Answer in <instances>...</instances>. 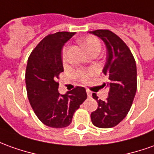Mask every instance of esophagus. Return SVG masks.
<instances>
[{"instance_id": "1", "label": "esophagus", "mask_w": 154, "mask_h": 154, "mask_svg": "<svg viewBox=\"0 0 154 154\" xmlns=\"http://www.w3.org/2000/svg\"><path fill=\"white\" fill-rule=\"evenodd\" d=\"M86 93H87V95H88V97H91V95H92V92H91L89 89H86Z\"/></svg>"}]
</instances>
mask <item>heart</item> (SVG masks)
Instances as JSON below:
<instances>
[{"label":"heart","mask_w":154,"mask_h":154,"mask_svg":"<svg viewBox=\"0 0 154 154\" xmlns=\"http://www.w3.org/2000/svg\"><path fill=\"white\" fill-rule=\"evenodd\" d=\"M80 43L82 46L85 48L88 54H91L93 51H100V43L98 39L92 37V36H88L85 37L80 41ZM62 61L63 63L68 62V49L67 47H64L62 51ZM95 75V71L93 69H80L75 71V77L81 83H87L88 81Z\"/></svg>","instance_id":"heart-1"}]
</instances>
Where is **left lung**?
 <instances>
[{
	"label": "left lung",
	"mask_w": 154,
	"mask_h": 154,
	"mask_svg": "<svg viewBox=\"0 0 154 154\" xmlns=\"http://www.w3.org/2000/svg\"><path fill=\"white\" fill-rule=\"evenodd\" d=\"M90 32L106 43L107 58L103 73L109 79L103 85L109 87L107 99L101 100L92 94L98 108L91 113V122L97 128H113L126 117L133 102L137 86L135 59L128 45L113 32L99 29Z\"/></svg>",
	"instance_id": "obj_1"
}]
</instances>
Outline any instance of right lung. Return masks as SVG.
<instances>
[{
  "instance_id": "add662e5",
  "label": "right lung",
  "mask_w": 154,
  "mask_h": 154,
  "mask_svg": "<svg viewBox=\"0 0 154 154\" xmlns=\"http://www.w3.org/2000/svg\"><path fill=\"white\" fill-rule=\"evenodd\" d=\"M75 32H58L48 34L36 46L27 60L26 86L32 110L48 127L63 128L72 122L75 111L87 98L85 89L76 86L60 95L59 75L63 71L61 51Z\"/></svg>"
}]
</instances>
